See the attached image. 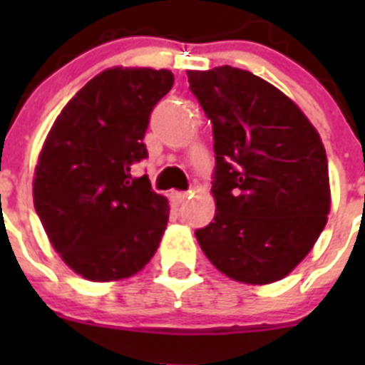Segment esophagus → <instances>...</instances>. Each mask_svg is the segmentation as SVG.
Returning a JSON list of instances; mask_svg holds the SVG:
<instances>
[{"mask_svg":"<svg viewBox=\"0 0 365 365\" xmlns=\"http://www.w3.org/2000/svg\"><path fill=\"white\" fill-rule=\"evenodd\" d=\"M186 199H188V193L186 192H173L172 193V201L175 202V205H185Z\"/></svg>","mask_w":365,"mask_h":365,"instance_id":"esophagus-1","label":"esophagus"}]
</instances>
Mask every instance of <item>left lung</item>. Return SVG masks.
Instances as JSON below:
<instances>
[{"label":"left lung","mask_w":365,"mask_h":365,"mask_svg":"<svg viewBox=\"0 0 365 365\" xmlns=\"http://www.w3.org/2000/svg\"><path fill=\"white\" fill-rule=\"evenodd\" d=\"M214 128V222L195 230L228 278H285L320 237L331 210L327 155L314 125L278 87L237 67L188 71Z\"/></svg>","instance_id":"left-lung-1"}]
</instances>
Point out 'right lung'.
Masks as SVG:
<instances>
[{"label":"right lung","instance_id":"add662e5","mask_svg":"<svg viewBox=\"0 0 365 365\" xmlns=\"http://www.w3.org/2000/svg\"><path fill=\"white\" fill-rule=\"evenodd\" d=\"M173 86L168 69L113 67L89 80L58 115L34 170V208L66 265L89 282L146 267L170 206L131 166L148 157L144 133Z\"/></svg>","mask_w":365,"mask_h":365}]
</instances>
